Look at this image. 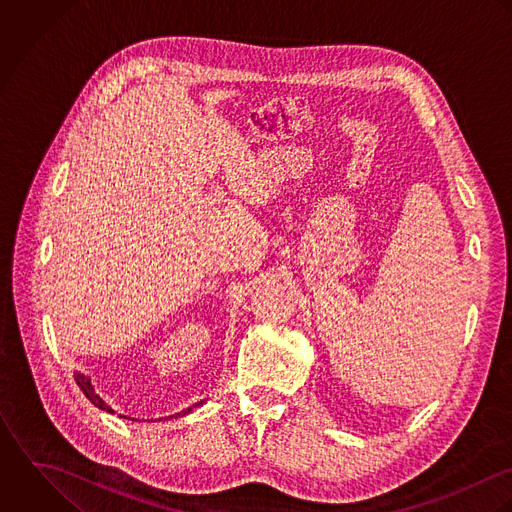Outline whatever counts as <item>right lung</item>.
I'll list each match as a JSON object with an SVG mask.
<instances>
[{
	"instance_id": "right-lung-1",
	"label": "right lung",
	"mask_w": 512,
	"mask_h": 512,
	"mask_svg": "<svg viewBox=\"0 0 512 512\" xmlns=\"http://www.w3.org/2000/svg\"><path fill=\"white\" fill-rule=\"evenodd\" d=\"M75 378H77V384H79V388L83 390V394H85V396H87V398H89L97 408H101L104 409V411H110V413H112V409L108 408V406L104 404L103 400L95 394V390L91 388V380H89V378H85L83 374H77ZM200 404H202V402H200ZM200 404H198V406H200ZM190 411H192V408L186 409L184 413H190ZM178 415H180V413H178Z\"/></svg>"
}]
</instances>
